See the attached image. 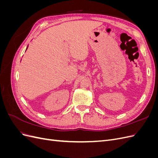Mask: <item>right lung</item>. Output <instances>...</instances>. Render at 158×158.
<instances>
[{
	"instance_id": "obj_1",
	"label": "right lung",
	"mask_w": 158,
	"mask_h": 158,
	"mask_svg": "<svg viewBox=\"0 0 158 158\" xmlns=\"http://www.w3.org/2000/svg\"><path fill=\"white\" fill-rule=\"evenodd\" d=\"M27 49H26V50H27Z\"/></svg>"
}]
</instances>
